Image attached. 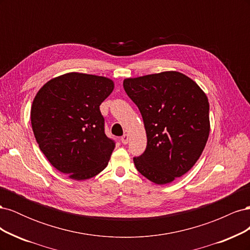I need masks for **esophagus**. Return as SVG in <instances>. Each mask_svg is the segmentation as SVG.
<instances>
[{"label":"esophagus","instance_id":"esophagus-1","mask_svg":"<svg viewBox=\"0 0 250 250\" xmlns=\"http://www.w3.org/2000/svg\"><path fill=\"white\" fill-rule=\"evenodd\" d=\"M128 141H129V135H128V134H124L123 137L121 138V142H122V144H124V145H126Z\"/></svg>","mask_w":250,"mask_h":250}]
</instances>
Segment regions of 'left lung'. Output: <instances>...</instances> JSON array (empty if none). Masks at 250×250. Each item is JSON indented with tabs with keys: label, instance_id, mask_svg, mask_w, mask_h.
Instances as JSON below:
<instances>
[{
	"label": "left lung",
	"instance_id": "obj_1",
	"mask_svg": "<svg viewBox=\"0 0 250 250\" xmlns=\"http://www.w3.org/2000/svg\"><path fill=\"white\" fill-rule=\"evenodd\" d=\"M123 86L147 133L146 150L133 157L135 168L157 185L183 176L198 161L208 139L207 95L179 72L125 79Z\"/></svg>",
	"mask_w": 250,
	"mask_h": 250
}]
</instances>
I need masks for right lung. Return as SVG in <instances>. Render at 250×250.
I'll use <instances>...</instances> for the list:
<instances>
[{
	"label": "right lung",
	"instance_id": "add662e5",
	"mask_svg": "<svg viewBox=\"0 0 250 250\" xmlns=\"http://www.w3.org/2000/svg\"><path fill=\"white\" fill-rule=\"evenodd\" d=\"M113 82L105 77L69 73L48 81L31 108L34 137L54 168L76 180L106 167L116 143L105 133L101 103Z\"/></svg>",
	"mask_w": 250,
	"mask_h": 250
}]
</instances>
